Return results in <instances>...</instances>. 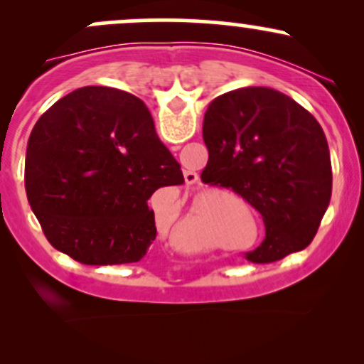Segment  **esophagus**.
<instances>
[{"label":"esophagus","mask_w":364,"mask_h":364,"mask_svg":"<svg viewBox=\"0 0 364 364\" xmlns=\"http://www.w3.org/2000/svg\"><path fill=\"white\" fill-rule=\"evenodd\" d=\"M196 179H198V174L195 171H185V181L188 185H193V183H196Z\"/></svg>","instance_id":"esophagus-1"}]
</instances>
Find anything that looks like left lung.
<instances>
[{
	"mask_svg": "<svg viewBox=\"0 0 364 364\" xmlns=\"http://www.w3.org/2000/svg\"><path fill=\"white\" fill-rule=\"evenodd\" d=\"M202 181L231 188L262 214L265 237L245 253L272 263L311 243L332 195L323 129L298 102L267 87L215 97L203 118Z\"/></svg>",
	"mask_w": 364,
	"mask_h": 364,
	"instance_id": "1",
	"label": "left lung"
}]
</instances>
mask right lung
Listing matches in <instances>:
<instances>
[{
    "label": "right lung",
    "mask_w": 364,
    "mask_h": 364,
    "mask_svg": "<svg viewBox=\"0 0 364 364\" xmlns=\"http://www.w3.org/2000/svg\"><path fill=\"white\" fill-rule=\"evenodd\" d=\"M181 183L144 101L111 87L65 95L28 139V203L49 243L83 265L141 260L157 235L149 198Z\"/></svg>",
    "instance_id": "right-lung-1"
}]
</instances>
